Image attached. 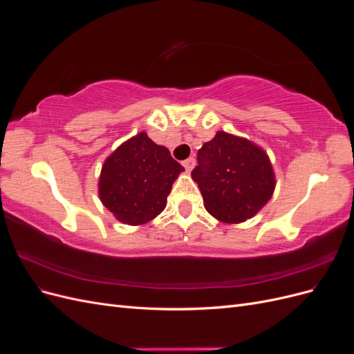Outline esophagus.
<instances>
[{
	"instance_id": "1",
	"label": "esophagus",
	"mask_w": 354,
	"mask_h": 354,
	"mask_svg": "<svg viewBox=\"0 0 354 354\" xmlns=\"http://www.w3.org/2000/svg\"><path fill=\"white\" fill-rule=\"evenodd\" d=\"M183 167L186 168L187 173H190L192 168L195 167V158H187L186 160H183Z\"/></svg>"
}]
</instances>
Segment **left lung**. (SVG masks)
Returning a JSON list of instances; mask_svg holds the SVG:
<instances>
[{"label":"left lung","instance_id":"1","mask_svg":"<svg viewBox=\"0 0 354 354\" xmlns=\"http://www.w3.org/2000/svg\"><path fill=\"white\" fill-rule=\"evenodd\" d=\"M192 178L201 189L205 209L223 223L254 217L276 186L273 167L263 149L224 131L199 149Z\"/></svg>","mask_w":354,"mask_h":354}]
</instances>
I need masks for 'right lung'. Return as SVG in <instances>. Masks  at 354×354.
<instances>
[{"mask_svg":"<svg viewBox=\"0 0 354 354\" xmlns=\"http://www.w3.org/2000/svg\"><path fill=\"white\" fill-rule=\"evenodd\" d=\"M185 168L146 133L122 143L104 160L99 196L116 220L138 226L164 211L167 196Z\"/></svg>","mask_w":354,"mask_h":354,"instance_id":"1","label":"right lung"}]
</instances>
